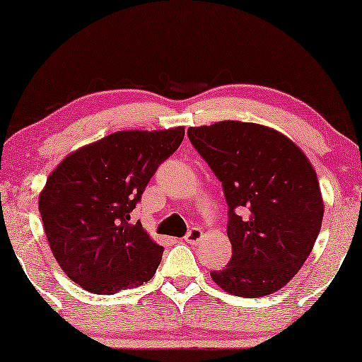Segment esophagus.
<instances>
[{
    "mask_svg": "<svg viewBox=\"0 0 362 362\" xmlns=\"http://www.w3.org/2000/svg\"><path fill=\"white\" fill-rule=\"evenodd\" d=\"M202 239V230L199 227H192V229L185 235V240L187 244H197Z\"/></svg>",
    "mask_w": 362,
    "mask_h": 362,
    "instance_id": "1",
    "label": "esophagus"
}]
</instances>
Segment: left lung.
<instances>
[{"label": "left lung", "mask_w": 362, "mask_h": 362, "mask_svg": "<svg viewBox=\"0 0 362 362\" xmlns=\"http://www.w3.org/2000/svg\"><path fill=\"white\" fill-rule=\"evenodd\" d=\"M187 136L222 182L229 206L232 257L226 269L211 272L212 280L245 298L280 290L303 267L321 229L315 168L290 138L259 123L189 127Z\"/></svg>", "instance_id": "1"}]
</instances>
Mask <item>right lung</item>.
Instances as JSON below:
<instances>
[{
  "label": "right lung",
  "mask_w": 362,
  "mask_h": 362,
  "mask_svg": "<svg viewBox=\"0 0 362 362\" xmlns=\"http://www.w3.org/2000/svg\"><path fill=\"white\" fill-rule=\"evenodd\" d=\"M185 128L128 130L78 148L49 175L39 212L49 247L83 290L113 295L151 280L163 247L130 212L158 166L180 148Z\"/></svg>",
  "instance_id": "add662e5"
}]
</instances>
